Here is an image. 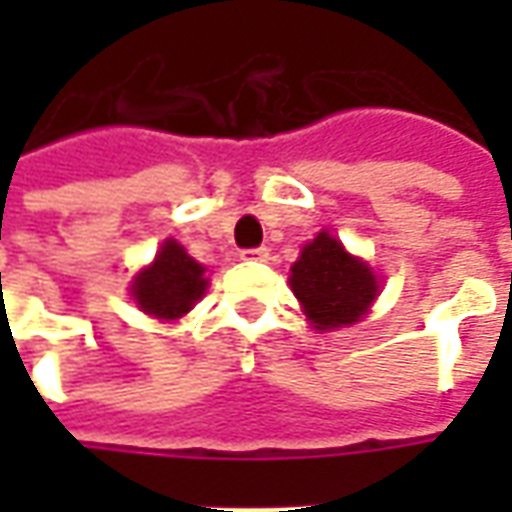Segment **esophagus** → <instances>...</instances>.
<instances>
[{
  "label": "esophagus",
  "mask_w": 512,
  "mask_h": 512,
  "mask_svg": "<svg viewBox=\"0 0 512 512\" xmlns=\"http://www.w3.org/2000/svg\"><path fill=\"white\" fill-rule=\"evenodd\" d=\"M241 257H244V260H268V249L266 246H257V249H244V252H241Z\"/></svg>",
  "instance_id": "1"
}]
</instances>
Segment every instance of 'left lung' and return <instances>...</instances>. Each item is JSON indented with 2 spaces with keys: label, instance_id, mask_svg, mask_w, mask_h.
<instances>
[{
  "label": "left lung",
  "instance_id": "8db88e82",
  "mask_svg": "<svg viewBox=\"0 0 512 512\" xmlns=\"http://www.w3.org/2000/svg\"><path fill=\"white\" fill-rule=\"evenodd\" d=\"M290 290L301 301L312 329L332 332L354 326L367 315L381 293V282L362 257L348 255L345 246L323 230L290 266Z\"/></svg>",
  "mask_w": 512,
  "mask_h": 512
}]
</instances>
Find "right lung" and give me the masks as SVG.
Segmentation results:
<instances>
[{"label": "right lung", "instance_id": "right-lung-1", "mask_svg": "<svg viewBox=\"0 0 512 512\" xmlns=\"http://www.w3.org/2000/svg\"><path fill=\"white\" fill-rule=\"evenodd\" d=\"M205 290V266L189 257L178 241L167 238L158 249L156 260L134 277L131 296L136 307L150 318L178 321L205 296Z\"/></svg>", "mask_w": 512, "mask_h": 512}]
</instances>
